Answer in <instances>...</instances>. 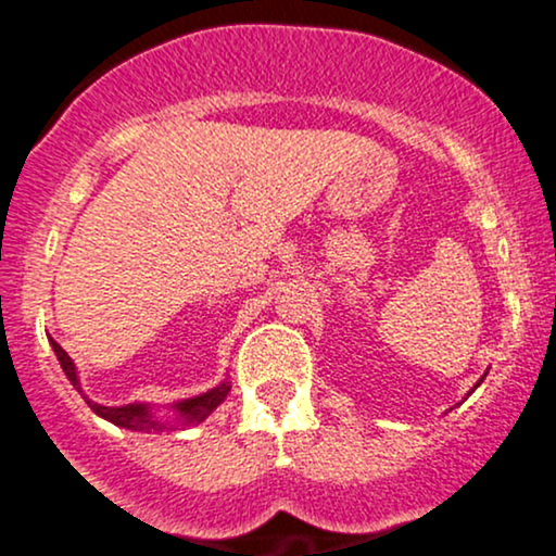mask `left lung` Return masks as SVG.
Listing matches in <instances>:
<instances>
[{
	"label": "left lung",
	"instance_id": "obj_1",
	"mask_svg": "<svg viewBox=\"0 0 556 556\" xmlns=\"http://www.w3.org/2000/svg\"><path fill=\"white\" fill-rule=\"evenodd\" d=\"M483 376H486V374H483ZM481 381H483V379H481ZM481 381H478V384H481ZM478 384H476V387H478ZM476 387H473V389H476Z\"/></svg>",
	"mask_w": 556,
	"mask_h": 556
}]
</instances>
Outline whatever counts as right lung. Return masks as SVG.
<instances>
[{
  "instance_id": "1",
  "label": "right lung",
  "mask_w": 556,
  "mask_h": 556,
  "mask_svg": "<svg viewBox=\"0 0 556 556\" xmlns=\"http://www.w3.org/2000/svg\"><path fill=\"white\" fill-rule=\"evenodd\" d=\"M49 342H52L56 361H60L62 371H65L70 384H73L83 394L80 379H78V371H75L73 358H70L65 350H62L54 340H49ZM227 394H229V381H222L219 387L208 389V392L198 394V397L175 402V405H172V410H175V420L159 418L156 413L151 410V405H143V402H130V405L110 407V405H99V402L88 400L86 394H83V397H86L88 407H91L96 416L110 420V424L119 426V429L149 431L151 433V431H177V429H188V426L201 424V420H206L208 416H212L216 405H222V402H225Z\"/></svg>"
}]
</instances>
